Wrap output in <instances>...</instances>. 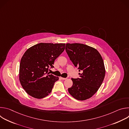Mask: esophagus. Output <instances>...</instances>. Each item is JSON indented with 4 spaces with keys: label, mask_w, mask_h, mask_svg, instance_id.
I'll return each instance as SVG.
<instances>
[{
    "label": "esophagus",
    "mask_w": 129,
    "mask_h": 129,
    "mask_svg": "<svg viewBox=\"0 0 129 129\" xmlns=\"http://www.w3.org/2000/svg\"><path fill=\"white\" fill-rule=\"evenodd\" d=\"M60 78H61L62 80H65L67 79V78H62V77H61Z\"/></svg>",
    "instance_id": "obj_1"
}]
</instances>
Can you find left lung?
<instances>
[{"label": "left lung", "instance_id": "obj_1", "mask_svg": "<svg viewBox=\"0 0 129 129\" xmlns=\"http://www.w3.org/2000/svg\"><path fill=\"white\" fill-rule=\"evenodd\" d=\"M65 49L73 64L83 71L80 78L71 79L69 93L79 101L89 99L98 91L105 76L102 57L95 48L81 43H67Z\"/></svg>", "mask_w": 129, "mask_h": 129}]
</instances>
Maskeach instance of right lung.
I'll list each match as a JSON object with an SVG mask.
<instances>
[{"instance_id":"add662e5","label":"right lung","mask_w":129,"mask_h":129,"mask_svg":"<svg viewBox=\"0 0 129 129\" xmlns=\"http://www.w3.org/2000/svg\"><path fill=\"white\" fill-rule=\"evenodd\" d=\"M65 47V43H40L26 50L21 59L19 78L28 95L41 99L51 92L59 77L49 75L48 70Z\"/></svg>"}]
</instances>
